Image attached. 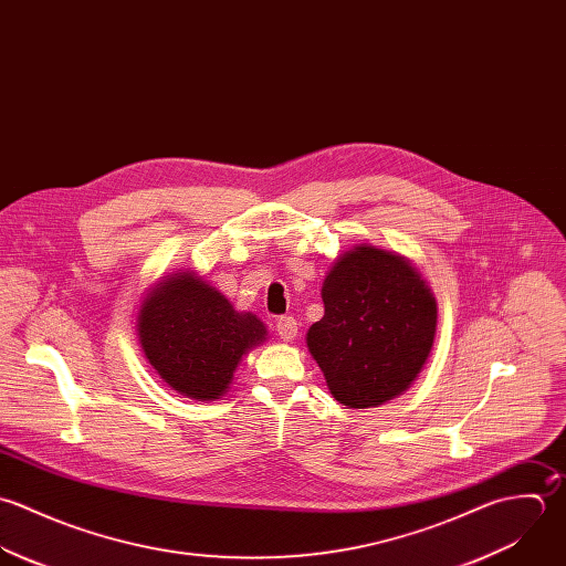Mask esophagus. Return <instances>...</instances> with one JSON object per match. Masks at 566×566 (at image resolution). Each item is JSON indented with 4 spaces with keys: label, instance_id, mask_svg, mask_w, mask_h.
Returning a JSON list of instances; mask_svg holds the SVG:
<instances>
[{
    "label": "esophagus",
    "instance_id": "obj_1",
    "mask_svg": "<svg viewBox=\"0 0 566 566\" xmlns=\"http://www.w3.org/2000/svg\"><path fill=\"white\" fill-rule=\"evenodd\" d=\"M276 332H279L283 343H294L296 336H298V323L292 316H283L276 323Z\"/></svg>",
    "mask_w": 566,
    "mask_h": 566
}]
</instances>
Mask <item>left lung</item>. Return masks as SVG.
I'll list each match as a JSON object with an SVG mask.
<instances>
[{
	"instance_id": "left-lung-1",
	"label": "left lung",
	"mask_w": 566,
	"mask_h": 566,
	"mask_svg": "<svg viewBox=\"0 0 566 566\" xmlns=\"http://www.w3.org/2000/svg\"><path fill=\"white\" fill-rule=\"evenodd\" d=\"M325 316L307 349L329 392L347 408H376L403 395L423 371L437 336V298L410 259L371 243L329 268Z\"/></svg>"
}]
</instances>
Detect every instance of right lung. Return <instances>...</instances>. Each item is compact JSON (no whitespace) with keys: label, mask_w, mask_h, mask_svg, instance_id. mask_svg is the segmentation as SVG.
Listing matches in <instances>:
<instances>
[{"label":"right lung","mask_w":566,"mask_h":566,"mask_svg":"<svg viewBox=\"0 0 566 566\" xmlns=\"http://www.w3.org/2000/svg\"><path fill=\"white\" fill-rule=\"evenodd\" d=\"M136 334L147 363L176 392L214 401L230 388L243 356L268 340L252 312L192 270L163 276L140 303Z\"/></svg>","instance_id":"right-lung-1"}]
</instances>
